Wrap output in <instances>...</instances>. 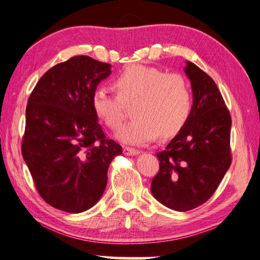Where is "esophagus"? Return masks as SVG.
<instances>
[{
  "label": "esophagus",
  "mask_w": 260,
  "mask_h": 260,
  "mask_svg": "<svg viewBox=\"0 0 260 260\" xmlns=\"http://www.w3.org/2000/svg\"><path fill=\"white\" fill-rule=\"evenodd\" d=\"M123 154L124 155H128V156H135V155H138L139 154V150L138 149H135V148H130V147H124V148H123Z\"/></svg>",
  "instance_id": "obj_1"
}]
</instances>
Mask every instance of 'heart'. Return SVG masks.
<instances>
[{
  "mask_svg": "<svg viewBox=\"0 0 260 260\" xmlns=\"http://www.w3.org/2000/svg\"><path fill=\"white\" fill-rule=\"evenodd\" d=\"M116 94L104 87L91 95L96 116L112 130H119L125 119V105L134 102L132 119L116 138L128 145H144L161 137L178 134L189 120L192 95L189 84L179 73L159 68L134 64L113 80Z\"/></svg>",
  "mask_w": 260,
  "mask_h": 260,
  "instance_id": "1",
  "label": "heart"
}]
</instances>
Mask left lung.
Returning <instances> with one entry per match:
<instances>
[{"mask_svg":"<svg viewBox=\"0 0 260 260\" xmlns=\"http://www.w3.org/2000/svg\"><path fill=\"white\" fill-rule=\"evenodd\" d=\"M192 110L165 150L157 153L159 171L151 181L154 197L164 206L187 212L212 197L232 161L231 115L221 91L206 72L187 62Z\"/></svg>","mask_w":260,"mask_h":260,"instance_id":"8db88e82","label":"left lung"}]
</instances>
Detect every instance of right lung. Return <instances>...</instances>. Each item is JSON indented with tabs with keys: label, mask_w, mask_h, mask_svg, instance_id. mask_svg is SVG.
<instances>
[{
	"label": "right lung",
	"mask_w": 260,
	"mask_h": 260,
	"mask_svg": "<svg viewBox=\"0 0 260 260\" xmlns=\"http://www.w3.org/2000/svg\"><path fill=\"white\" fill-rule=\"evenodd\" d=\"M110 75L109 63L73 56L44 73L29 96L22 157L41 197L63 212L94 206L112 159L122 154L91 107L92 92Z\"/></svg>",
	"instance_id": "obj_1"
}]
</instances>
